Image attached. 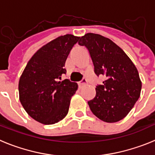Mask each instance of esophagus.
Segmentation results:
<instances>
[{
	"label": "esophagus",
	"instance_id": "esophagus-1",
	"mask_svg": "<svg viewBox=\"0 0 155 155\" xmlns=\"http://www.w3.org/2000/svg\"><path fill=\"white\" fill-rule=\"evenodd\" d=\"M86 83H87V81H86L85 79H82L81 81L78 82V87L81 88L82 86H84V84H86Z\"/></svg>",
	"mask_w": 155,
	"mask_h": 155
}]
</instances>
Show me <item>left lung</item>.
I'll return each instance as SVG.
<instances>
[{
  "label": "left lung",
  "mask_w": 155,
  "mask_h": 155,
  "mask_svg": "<svg viewBox=\"0 0 155 155\" xmlns=\"http://www.w3.org/2000/svg\"><path fill=\"white\" fill-rule=\"evenodd\" d=\"M80 46L89 51L97 76L105 80L96 86V94L87 102L93 114L106 123L123 120L139 98L142 83L137 69L119 46L98 34L87 33Z\"/></svg>",
  "instance_id": "obj_1"
}]
</instances>
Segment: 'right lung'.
Listing matches in <instances>:
<instances>
[{
	"label": "right lung",
	"instance_id": "right-lung-1",
	"mask_svg": "<svg viewBox=\"0 0 155 155\" xmlns=\"http://www.w3.org/2000/svg\"><path fill=\"white\" fill-rule=\"evenodd\" d=\"M80 37L67 34L37 50L27 64L18 83L19 99L26 113L45 125L58 123L67 116L78 84L68 79L64 67Z\"/></svg>",
	"mask_w": 155,
	"mask_h": 155
}]
</instances>
